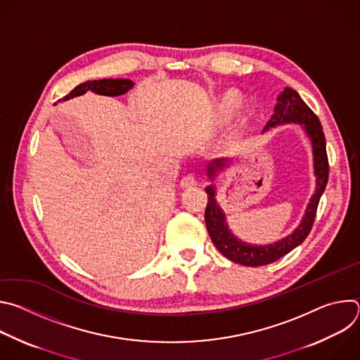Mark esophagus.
I'll list each match as a JSON object with an SVG mask.
<instances>
[{"instance_id":"1","label":"esophagus","mask_w":360,"mask_h":360,"mask_svg":"<svg viewBox=\"0 0 360 360\" xmlns=\"http://www.w3.org/2000/svg\"><path fill=\"white\" fill-rule=\"evenodd\" d=\"M195 185H196V179H195V176H192V175H186V176H184V178L181 179V188H184V189L193 188Z\"/></svg>"}]
</instances>
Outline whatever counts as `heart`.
I'll return each instance as SVG.
<instances>
[{"label": "heart", "instance_id": "obj_1", "mask_svg": "<svg viewBox=\"0 0 360 360\" xmlns=\"http://www.w3.org/2000/svg\"><path fill=\"white\" fill-rule=\"evenodd\" d=\"M238 108H242L246 111V114H250L253 105L250 101L240 99V94L236 89H228L218 99L217 115L222 122H231L236 115Z\"/></svg>", "mask_w": 360, "mask_h": 360}]
</instances>
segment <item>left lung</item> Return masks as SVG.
<instances>
[{
    "label": "left lung",
    "instance_id": "obj_1",
    "mask_svg": "<svg viewBox=\"0 0 360 360\" xmlns=\"http://www.w3.org/2000/svg\"><path fill=\"white\" fill-rule=\"evenodd\" d=\"M285 122L302 124L307 135L311 136L312 145H314L315 175H316V192L311 199V203L306 210L302 224L297 226V229L292 235L286 236L285 239L274 245H265V246H253V245H248L238 240L228 229L225 222V215L217 205L214 186H208L205 189L208 193V205H207V210H205V224H207L208 233L214 245L217 246V249L235 264H240L245 266H262V265L272 264L281 259L282 256L289 253L297 245H300L306 239V236L309 235L314 226L319 199L326 188L328 176H329V161H328V153H326L325 134H323L319 118L315 115V112L309 107L304 104L303 99L299 96V94L292 88H285V91L278 96L275 114L272 115V118L269 120L264 131H268L269 128H274ZM225 165L226 162L224 161H218L214 165H211L208 168L210 179H214L217 171L222 169Z\"/></svg>",
    "mask_w": 360,
    "mask_h": 360
}]
</instances>
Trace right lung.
<instances>
[{
	"label": "right lung",
	"mask_w": 360,
	"mask_h": 360,
	"mask_svg": "<svg viewBox=\"0 0 360 360\" xmlns=\"http://www.w3.org/2000/svg\"><path fill=\"white\" fill-rule=\"evenodd\" d=\"M134 86V82L131 79H95V81H86L84 84H79L75 86L68 95H65L63 99H70L78 95L85 94L86 91H92L99 95H108V96H117L128 92Z\"/></svg>",
	"instance_id": "add662e5"
}]
</instances>
